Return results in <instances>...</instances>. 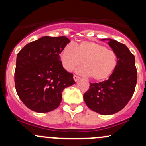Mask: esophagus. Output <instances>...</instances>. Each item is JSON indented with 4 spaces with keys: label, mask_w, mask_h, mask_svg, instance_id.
<instances>
[{
    "label": "esophagus",
    "mask_w": 146,
    "mask_h": 146,
    "mask_svg": "<svg viewBox=\"0 0 146 146\" xmlns=\"http://www.w3.org/2000/svg\"><path fill=\"white\" fill-rule=\"evenodd\" d=\"M73 79H74L75 81H78V80L80 79V77L78 76H76V75H74V76H73Z\"/></svg>",
    "instance_id": "esophagus-1"
}]
</instances>
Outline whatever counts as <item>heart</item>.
Listing matches in <instances>:
<instances>
[{
  "mask_svg": "<svg viewBox=\"0 0 146 146\" xmlns=\"http://www.w3.org/2000/svg\"><path fill=\"white\" fill-rule=\"evenodd\" d=\"M65 69L71 71L84 61V68L80 73L91 76L96 81H102L111 76L118 64V56L115 51L105 45L95 42H82L73 47L67 45L61 54Z\"/></svg>",
  "mask_w": 146,
  "mask_h": 146,
  "instance_id": "heart-1",
  "label": "heart"
}]
</instances>
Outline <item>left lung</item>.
I'll use <instances>...</instances> for the list:
<instances>
[{
	"label": "left lung",
	"instance_id": "obj_1",
	"mask_svg": "<svg viewBox=\"0 0 146 146\" xmlns=\"http://www.w3.org/2000/svg\"><path fill=\"white\" fill-rule=\"evenodd\" d=\"M108 44L118 56L117 68L105 81L90 83L83 95L87 106L102 115L115 114L124 108L133 96L137 82L134 55L126 45L114 39H109Z\"/></svg>",
	"mask_w": 146,
	"mask_h": 146
}]
</instances>
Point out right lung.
<instances>
[{"label": "right lung", "instance_id": "add662e5", "mask_svg": "<svg viewBox=\"0 0 146 146\" xmlns=\"http://www.w3.org/2000/svg\"><path fill=\"white\" fill-rule=\"evenodd\" d=\"M70 41L66 36H43L25 46L17 55L16 92L29 110L39 113L54 110L62 92L75 83L60 61L61 51Z\"/></svg>", "mask_w": 146, "mask_h": 146}]
</instances>
